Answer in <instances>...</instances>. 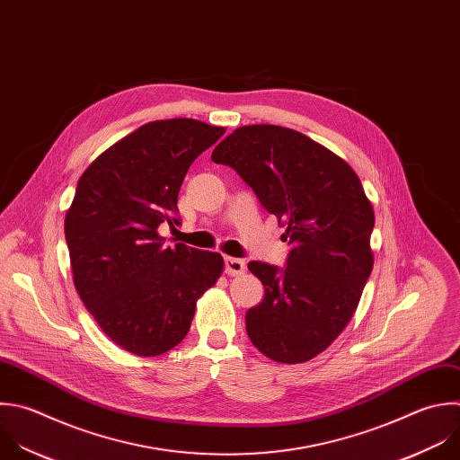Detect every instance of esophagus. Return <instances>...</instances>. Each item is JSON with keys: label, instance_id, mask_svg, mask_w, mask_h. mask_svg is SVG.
Instances as JSON below:
<instances>
[{"label": "esophagus", "instance_id": "esophagus-1", "mask_svg": "<svg viewBox=\"0 0 460 460\" xmlns=\"http://www.w3.org/2000/svg\"><path fill=\"white\" fill-rule=\"evenodd\" d=\"M226 274L227 276H240L245 272V261L240 258H233V256H226Z\"/></svg>", "mask_w": 460, "mask_h": 460}]
</instances>
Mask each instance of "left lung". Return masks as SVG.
I'll return each instance as SVG.
<instances>
[{"instance_id":"8db88e82","label":"left lung","mask_w":460,"mask_h":460,"mask_svg":"<svg viewBox=\"0 0 460 460\" xmlns=\"http://www.w3.org/2000/svg\"><path fill=\"white\" fill-rule=\"evenodd\" d=\"M211 159L252 188L292 245L281 270L249 263L265 287L245 314L249 340L276 363L316 358L352 320L374 267V208L358 173L320 142L274 124L236 128Z\"/></svg>"}]
</instances>
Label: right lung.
Wrapping results in <instances>:
<instances>
[{
    "label": "right lung",
    "instance_id": "add662e5",
    "mask_svg": "<svg viewBox=\"0 0 460 460\" xmlns=\"http://www.w3.org/2000/svg\"><path fill=\"white\" fill-rule=\"evenodd\" d=\"M226 128L195 119L142 124L84 170L65 217L74 285L120 349L161 356L188 334L199 297L224 270L218 252L164 245L193 161Z\"/></svg>",
    "mask_w": 460,
    "mask_h": 460
}]
</instances>
